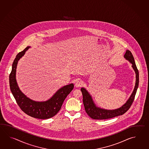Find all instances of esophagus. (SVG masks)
I'll use <instances>...</instances> for the list:
<instances>
[{"label": "esophagus", "instance_id": "obj_1", "mask_svg": "<svg viewBox=\"0 0 149 149\" xmlns=\"http://www.w3.org/2000/svg\"><path fill=\"white\" fill-rule=\"evenodd\" d=\"M82 85V82L81 80H77L75 82V86L77 87H80Z\"/></svg>", "mask_w": 149, "mask_h": 149}]
</instances>
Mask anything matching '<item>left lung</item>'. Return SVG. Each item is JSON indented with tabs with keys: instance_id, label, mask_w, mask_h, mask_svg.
<instances>
[{
	"instance_id": "1",
	"label": "left lung",
	"mask_w": 149,
	"mask_h": 149,
	"mask_svg": "<svg viewBox=\"0 0 149 149\" xmlns=\"http://www.w3.org/2000/svg\"><path fill=\"white\" fill-rule=\"evenodd\" d=\"M124 57L127 60L130 61V63H132V68L136 73V83L132 95H130L126 103L124 104L122 107H121L120 108L114 110H106L96 107L94 102L93 101L91 95L89 94V93L85 88H81V91L82 92L83 103L85 107L86 112L92 119L97 120H103L123 115L129 110L130 106L132 104L139 86V70L136 67L133 54H132L130 51L127 50L126 53L124 55Z\"/></svg>"
}]
</instances>
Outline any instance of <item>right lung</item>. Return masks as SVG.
I'll return each mask as SVG.
<instances>
[{
  "label": "right lung",
  "instance_id": "obj_1",
  "mask_svg": "<svg viewBox=\"0 0 149 149\" xmlns=\"http://www.w3.org/2000/svg\"><path fill=\"white\" fill-rule=\"evenodd\" d=\"M30 46L16 55L12 64L10 74V89L16 103L25 113L32 117L47 119L54 117L60 110L64 100L74 87L73 84L64 86L59 89L54 95L46 101L37 102L27 97L19 89L16 82V71L18 61L25 54Z\"/></svg>",
  "mask_w": 149,
  "mask_h": 149
}]
</instances>
